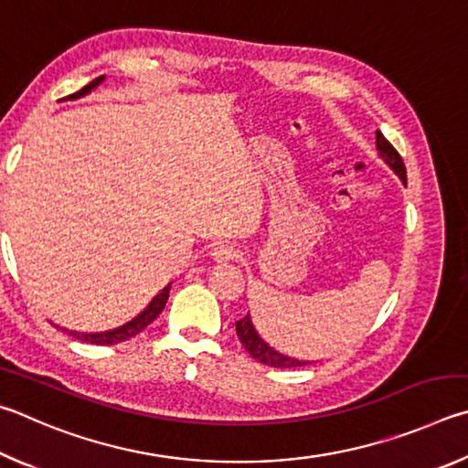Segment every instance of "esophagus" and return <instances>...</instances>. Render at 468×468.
I'll use <instances>...</instances> for the list:
<instances>
[{
  "mask_svg": "<svg viewBox=\"0 0 468 468\" xmlns=\"http://www.w3.org/2000/svg\"><path fill=\"white\" fill-rule=\"evenodd\" d=\"M211 257L213 261H218V263H228V261L239 257V250H236L232 244H218V247L213 249Z\"/></svg>",
  "mask_w": 468,
  "mask_h": 468,
  "instance_id": "esophagus-1",
  "label": "esophagus"
}]
</instances>
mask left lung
Here are the masks:
<instances>
[{
    "instance_id": "left-lung-1",
    "label": "left lung",
    "mask_w": 468,
    "mask_h": 468,
    "mask_svg": "<svg viewBox=\"0 0 468 468\" xmlns=\"http://www.w3.org/2000/svg\"><path fill=\"white\" fill-rule=\"evenodd\" d=\"M376 147H378V154L380 158L388 164V166L397 172L400 176V180L407 185V168H405V162L400 158V154L392 147V144L388 142L387 137H384L380 131H376ZM236 335H239L240 343L244 346V349L249 351V354L257 359V362L265 364V366H271V367H298V366H308L313 362H302V359H293L280 354V351H275L273 347H269L267 343L259 337V333L255 331V326H252L250 316L247 314L244 318H240L239 323H236Z\"/></svg>"
}]
</instances>
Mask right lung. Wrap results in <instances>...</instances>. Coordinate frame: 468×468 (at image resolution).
<instances>
[{"label": "right lung", "instance_id": "add662e5", "mask_svg": "<svg viewBox=\"0 0 468 468\" xmlns=\"http://www.w3.org/2000/svg\"><path fill=\"white\" fill-rule=\"evenodd\" d=\"M102 80H104V76L92 80L88 86L78 90V92L69 94L68 98H69V101H76V98H80V96H86L90 90H94ZM168 293H170V283L150 302V306H147L142 314H137L133 321H129L127 324L119 326V329H112V331H106V333H78V331H68V329H63V331H68L71 337H76L80 341L92 343V346H114V343H121V341H127L131 337H135V335L142 333L147 324L154 323L155 318H158V314L164 310V306H166Z\"/></svg>", "mask_w": 468, "mask_h": 468}]
</instances>
